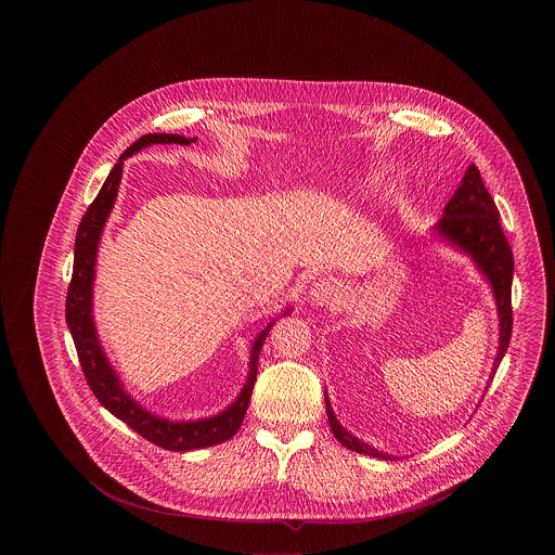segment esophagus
Instances as JSON below:
<instances>
[{
  "mask_svg": "<svg viewBox=\"0 0 555 555\" xmlns=\"http://www.w3.org/2000/svg\"><path fill=\"white\" fill-rule=\"evenodd\" d=\"M344 297V285L341 281L333 279V276H322L314 281V285L308 291V299L320 306V308H328V306H337Z\"/></svg>",
  "mask_w": 555,
  "mask_h": 555,
  "instance_id": "1",
  "label": "esophagus"
}]
</instances>
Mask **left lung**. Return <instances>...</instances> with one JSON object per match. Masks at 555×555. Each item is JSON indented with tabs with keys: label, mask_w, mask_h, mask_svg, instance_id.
<instances>
[{
	"label": "left lung",
	"mask_w": 555,
	"mask_h": 555,
	"mask_svg": "<svg viewBox=\"0 0 555 555\" xmlns=\"http://www.w3.org/2000/svg\"><path fill=\"white\" fill-rule=\"evenodd\" d=\"M435 233L441 238H446L464 254H468L478 270L487 276L493 297L498 304V317H500V347H498V358L493 364V374L500 369L502 358L507 351L509 337H512V276H514V256L507 238L503 235L502 222H500V210L495 202L491 199L487 186L480 179V172L475 164L468 166L462 185L455 189L453 197L449 199L443 218L437 222ZM326 401V416L333 435L344 448L372 455V457H383V460H393V455L370 448L369 443L356 439L351 433H347L339 421L335 418V412L331 408L328 397L324 396Z\"/></svg>",
	"instance_id": "left-lung-1"
}]
</instances>
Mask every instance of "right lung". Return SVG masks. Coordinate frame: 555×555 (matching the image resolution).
<instances>
[{"mask_svg":"<svg viewBox=\"0 0 555 555\" xmlns=\"http://www.w3.org/2000/svg\"><path fill=\"white\" fill-rule=\"evenodd\" d=\"M197 139H186L183 134H166V132H150L137 139L131 147L118 158L116 166L109 170L106 183L100 189L93 204L87 208L80 220L77 241H75V266H73V279L66 295V324L70 328V335L75 339V347L79 353L80 369L85 372V378L93 391V396L100 399V403L112 412L118 421L129 424L134 433H139L143 439L152 441L154 446L170 451H191V449L210 448L222 441H229L238 430V426L245 418L256 374H258V358L260 349L264 345L266 337L274 324L268 322L264 331L256 337L251 345L249 356V374L241 389L237 399L220 414L204 418V421H189V423H175L168 418L156 416L141 408L132 399L125 387L118 380V374L109 366L106 353L100 345L95 322H93V281H95V258L102 231L106 227L107 216L114 208L116 193L122 177V164L125 159L137 154L139 150L154 145V143H179L189 145ZM289 310L285 312V317Z\"/></svg>","mask_w":555,"mask_h":555,"instance_id":"add662e5","label":"right lung"}]
</instances>
